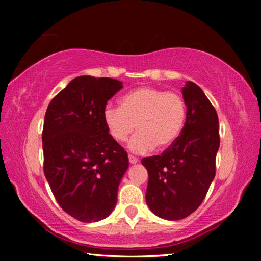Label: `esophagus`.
Instances as JSON below:
<instances>
[{
    "label": "esophagus",
    "instance_id": "34e87169",
    "mask_svg": "<svg viewBox=\"0 0 261 261\" xmlns=\"http://www.w3.org/2000/svg\"><path fill=\"white\" fill-rule=\"evenodd\" d=\"M138 161H139L138 158H136L134 155H129V162L130 163H137Z\"/></svg>",
    "mask_w": 261,
    "mask_h": 261
}]
</instances>
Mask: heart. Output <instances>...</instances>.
<instances>
[{
    "mask_svg": "<svg viewBox=\"0 0 261 261\" xmlns=\"http://www.w3.org/2000/svg\"><path fill=\"white\" fill-rule=\"evenodd\" d=\"M185 120L182 96L153 86L135 88L122 96L120 108L107 106L103 110L105 125L117 143L127 140L135 127L138 130L129 144L136 153L169 147L179 137Z\"/></svg>",
    "mask_w": 261,
    "mask_h": 261,
    "instance_id": "b5f03b06",
    "label": "heart"
}]
</instances>
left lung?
Returning <instances> with one entry per match:
<instances>
[{"label":"left lung","instance_id":"8db88e82","mask_svg":"<svg viewBox=\"0 0 261 261\" xmlns=\"http://www.w3.org/2000/svg\"><path fill=\"white\" fill-rule=\"evenodd\" d=\"M187 121L177 139L161 155L141 160L148 171L146 202L154 214L180 220L201 205L215 176L220 146L216 110L201 88L187 82L182 88Z\"/></svg>","mask_w":261,"mask_h":261}]
</instances>
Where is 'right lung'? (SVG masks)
<instances>
[{"label":"right lung","instance_id":"1","mask_svg":"<svg viewBox=\"0 0 261 261\" xmlns=\"http://www.w3.org/2000/svg\"><path fill=\"white\" fill-rule=\"evenodd\" d=\"M122 87L113 78L77 77L50 101L45 115L43 173L62 210L82 222L112 213L129 167L127 153L103 122L106 105Z\"/></svg>","mask_w":261,"mask_h":261}]
</instances>
